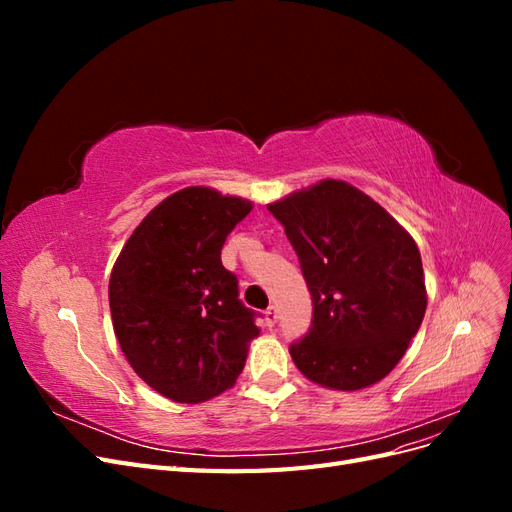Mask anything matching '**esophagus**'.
I'll return each mask as SVG.
<instances>
[{"mask_svg":"<svg viewBox=\"0 0 512 512\" xmlns=\"http://www.w3.org/2000/svg\"><path fill=\"white\" fill-rule=\"evenodd\" d=\"M265 318H267L269 327H275V322H277V307H275V305H269V307L265 309Z\"/></svg>","mask_w":512,"mask_h":512,"instance_id":"esophagus-1","label":"esophagus"}]
</instances>
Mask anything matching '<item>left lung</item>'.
Returning a JSON list of instances; mask_svg holds the SVG:
<instances>
[{"label": "left lung", "mask_w": 512, "mask_h": 512, "mask_svg": "<svg viewBox=\"0 0 512 512\" xmlns=\"http://www.w3.org/2000/svg\"><path fill=\"white\" fill-rule=\"evenodd\" d=\"M286 230L312 294V327L290 356L337 391L376 384L421 327L427 292L418 247L376 200L324 179L267 207Z\"/></svg>", "instance_id": "left-lung-1"}]
</instances>
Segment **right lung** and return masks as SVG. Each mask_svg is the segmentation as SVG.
I'll return each mask as SVG.
<instances>
[{
    "mask_svg": "<svg viewBox=\"0 0 512 512\" xmlns=\"http://www.w3.org/2000/svg\"><path fill=\"white\" fill-rule=\"evenodd\" d=\"M250 200L185 188L136 226L108 282L113 329L132 369L153 391L200 404L230 389L260 333L224 269L226 237Z\"/></svg>",
    "mask_w": 512,
    "mask_h": 512,
    "instance_id": "1",
    "label": "right lung"
}]
</instances>
